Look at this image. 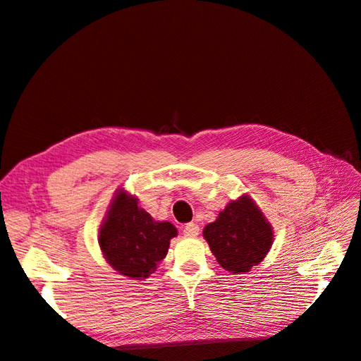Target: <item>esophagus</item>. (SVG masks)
<instances>
[{
  "label": "esophagus",
  "instance_id": "esophagus-1",
  "mask_svg": "<svg viewBox=\"0 0 361 361\" xmlns=\"http://www.w3.org/2000/svg\"><path fill=\"white\" fill-rule=\"evenodd\" d=\"M199 232H200V227L195 224V223H188V224L183 226V235L185 236L194 238V236L199 235Z\"/></svg>",
  "mask_w": 361,
  "mask_h": 361
}]
</instances>
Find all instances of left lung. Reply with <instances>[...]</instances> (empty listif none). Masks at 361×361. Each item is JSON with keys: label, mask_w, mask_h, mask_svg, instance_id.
Instances as JSON below:
<instances>
[{"label": "left lung", "mask_w": 361, "mask_h": 361, "mask_svg": "<svg viewBox=\"0 0 361 361\" xmlns=\"http://www.w3.org/2000/svg\"><path fill=\"white\" fill-rule=\"evenodd\" d=\"M203 236L226 271L238 274L257 265L272 244V227L247 195L231 202L216 220L207 224Z\"/></svg>", "instance_id": "1"}]
</instances>
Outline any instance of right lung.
<instances>
[{"instance_id":"obj_1","label":"right lung","mask_w":361,"mask_h":361,"mask_svg":"<svg viewBox=\"0 0 361 361\" xmlns=\"http://www.w3.org/2000/svg\"><path fill=\"white\" fill-rule=\"evenodd\" d=\"M178 235L169 221H154L140 209L137 199L118 191L99 231L102 253L120 274L146 279L166 257L170 239Z\"/></svg>"}]
</instances>
